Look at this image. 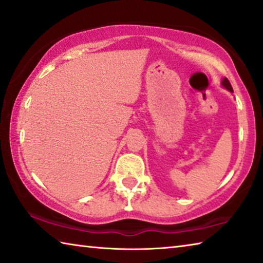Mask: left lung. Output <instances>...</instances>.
<instances>
[{
    "label": "left lung",
    "instance_id": "8db88e82",
    "mask_svg": "<svg viewBox=\"0 0 263 263\" xmlns=\"http://www.w3.org/2000/svg\"><path fill=\"white\" fill-rule=\"evenodd\" d=\"M221 86L224 87L225 89H228V90L230 91V92H233V89H232V86H231V83H230V81L226 78H224L222 79V81H221Z\"/></svg>",
    "mask_w": 263,
    "mask_h": 263
}]
</instances>
